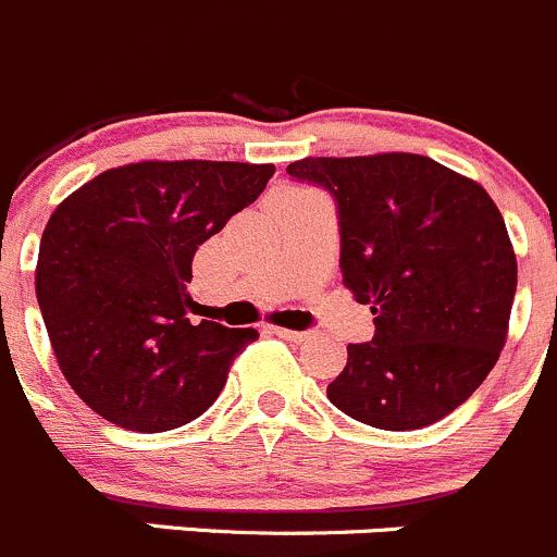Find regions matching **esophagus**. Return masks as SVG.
<instances>
[{"instance_id":"obj_1","label":"esophagus","mask_w":557,"mask_h":557,"mask_svg":"<svg viewBox=\"0 0 557 557\" xmlns=\"http://www.w3.org/2000/svg\"><path fill=\"white\" fill-rule=\"evenodd\" d=\"M268 331L275 333L278 338H287V342H304V338L309 336L306 331H289V327H278V325H270Z\"/></svg>"}]
</instances>
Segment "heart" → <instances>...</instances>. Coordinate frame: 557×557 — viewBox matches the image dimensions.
I'll return each mask as SVG.
<instances>
[{
	"instance_id": "obj_1",
	"label": "heart",
	"mask_w": 557,
	"mask_h": 557,
	"mask_svg": "<svg viewBox=\"0 0 557 557\" xmlns=\"http://www.w3.org/2000/svg\"><path fill=\"white\" fill-rule=\"evenodd\" d=\"M287 196H304V190H289Z\"/></svg>"
}]
</instances>
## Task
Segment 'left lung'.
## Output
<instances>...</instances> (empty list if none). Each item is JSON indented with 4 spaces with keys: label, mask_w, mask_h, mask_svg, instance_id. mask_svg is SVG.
<instances>
[{
    "label": "left lung",
    "mask_w": 557,
    "mask_h": 557,
    "mask_svg": "<svg viewBox=\"0 0 557 557\" xmlns=\"http://www.w3.org/2000/svg\"><path fill=\"white\" fill-rule=\"evenodd\" d=\"M336 202L344 287L372 306L374 338L347 344L327 399L407 432L470 399L506 344L517 257L484 188L412 152L304 158L287 166Z\"/></svg>",
    "instance_id": "left-lung-1"
}]
</instances>
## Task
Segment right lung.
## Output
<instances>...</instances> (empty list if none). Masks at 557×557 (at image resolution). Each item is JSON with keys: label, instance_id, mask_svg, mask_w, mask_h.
I'll list each match as a JSON object with an SVG mask.
<instances>
[{"label": "right lung", "instance_id": "obj_1", "mask_svg": "<svg viewBox=\"0 0 557 557\" xmlns=\"http://www.w3.org/2000/svg\"><path fill=\"white\" fill-rule=\"evenodd\" d=\"M275 169L141 161L109 169L49 219L35 293L57 363L106 421L166 432L202 416L253 327L188 320L196 248L257 199Z\"/></svg>", "mask_w": 557, "mask_h": 557}]
</instances>
